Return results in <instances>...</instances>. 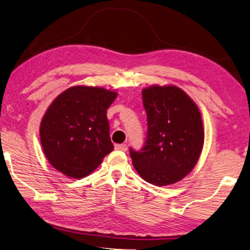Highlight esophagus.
<instances>
[{"instance_id":"esophagus-1","label":"esophagus","mask_w":250,"mask_h":250,"mask_svg":"<svg viewBox=\"0 0 250 250\" xmlns=\"http://www.w3.org/2000/svg\"><path fill=\"white\" fill-rule=\"evenodd\" d=\"M115 148L117 150H122V152H126V150H127V145H126V144H117V145H115Z\"/></svg>"}]
</instances>
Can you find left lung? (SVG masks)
Here are the masks:
<instances>
[{"instance_id":"obj_1","label":"left lung","mask_w":250,"mask_h":250,"mask_svg":"<svg viewBox=\"0 0 250 250\" xmlns=\"http://www.w3.org/2000/svg\"><path fill=\"white\" fill-rule=\"evenodd\" d=\"M147 115L145 145L129 148L141 177L167 186L189 174L204 145L202 115L193 100L177 86H153L142 92Z\"/></svg>"}]
</instances>
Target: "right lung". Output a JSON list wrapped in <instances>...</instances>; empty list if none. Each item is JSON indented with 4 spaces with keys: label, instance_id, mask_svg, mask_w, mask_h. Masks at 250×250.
Wrapping results in <instances>:
<instances>
[{
    "label": "right lung",
    "instance_id": "obj_1",
    "mask_svg": "<svg viewBox=\"0 0 250 250\" xmlns=\"http://www.w3.org/2000/svg\"><path fill=\"white\" fill-rule=\"evenodd\" d=\"M116 96L102 87L73 86L53 101L41 122L40 137L55 169L83 178L112 152L106 112Z\"/></svg>",
    "mask_w": 250,
    "mask_h": 250
}]
</instances>
